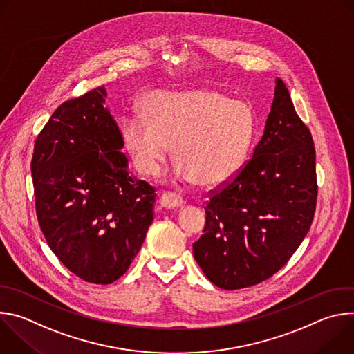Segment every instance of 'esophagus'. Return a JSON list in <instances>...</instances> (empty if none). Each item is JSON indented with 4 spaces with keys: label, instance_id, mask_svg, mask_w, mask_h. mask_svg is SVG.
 I'll return each instance as SVG.
<instances>
[{
    "label": "esophagus",
    "instance_id": "esophagus-1",
    "mask_svg": "<svg viewBox=\"0 0 354 354\" xmlns=\"http://www.w3.org/2000/svg\"><path fill=\"white\" fill-rule=\"evenodd\" d=\"M185 203L183 198L180 196H178L176 193L172 192H165L161 197H160V205L164 209H178Z\"/></svg>",
    "mask_w": 354,
    "mask_h": 354
}]
</instances>
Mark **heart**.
I'll return each mask as SVG.
<instances>
[{
  "instance_id": "heart-1",
  "label": "heart",
  "mask_w": 354,
  "mask_h": 354,
  "mask_svg": "<svg viewBox=\"0 0 354 354\" xmlns=\"http://www.w3.org/2000/svg\"><path fill=\"white\" fill-rule=\"evenodd\" d=\"M142 112L122 119L124 148L137 172L157 176L172 145L175 179L203 186L224 183L242 168L257 129L249 104L214 89L153 92Z\"/></svg>"
}]
</instances>
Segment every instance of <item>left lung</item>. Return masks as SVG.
I'll list each match as a JSON object with an SVG mask.
<instances>
[{
  "mask_svg": "<svg viewBox=\"0 0 354 354\" xmlns=\"http://www.w3.org/2000/svg\"><path fill=\"white\" fill-rule=\"evenodd\" d=\"M315 147L276 78L265 131L238 175L213 192L193 255L220 288L255 286L279 272L310 231L317 206Z\"/></svg>",
  "mask_w": 354,
  "mask_h": 354,
  "instance_id": "8db88e82",
  "label": "left lung"
}]
</instances>
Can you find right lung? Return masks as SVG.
I'll return each mask as SVG.
<instances>
[{
    "mask_svg": "<svg viewBox=\"0 0 354 354\" xmlns=\"http://www.w3.org/2000/svg\"><path fill=\"white\" fill-rule=\"evenodd\" d=\"M105 86L62 104L35 141L36 216L59 261L80 279L126 273L154 220L156 190L136 179Z\"/></svg>",
    "mask_w": 354,
    "mask_h": 354,
    "instance_id": "add662e5",
    "label": "right lung"
}]
</instances>
